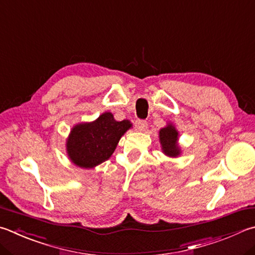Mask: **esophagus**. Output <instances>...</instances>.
I'll return each instance as SVG.
<instances>
[{"label": "esophagus", "mask_w": 255, "mask_h": 255, "mask_svg": "<svg viewBox=\"0 0 255 255\" xmlns=\"http://www.w3.org/2000/svg\"><path fill=\"white\" fill-rule=\"evenodd\" d=\"M135 127H136L137 131H145L146 128H147V123L145 122V120L138 119V120H136V123H135Z\"/></svg>", "instance_id": "1"}]
</instances>
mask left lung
<instances>
[{
  "instance_id": "left-lung-1",
  "label": "left lung",
  "mask_w": 255,
  "mask_h": 255,
  "mask_svg": "<svg viewBox=\"0 0 255 255\" xmlns=\"http://www.w3.org/2000/svg\"><path fill=\"white\" fill-rule=\"evenodd\" d=\"M158 135L161 151L166 156L175 158L182 154V148L178 145L179 133L173 123H167L165 127L159 129Z\"/></svg>"
}]
</instances>
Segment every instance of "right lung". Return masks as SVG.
<instances>
[{"label":"right lung","mask_w":255,"mask_h":255,"mask_svg":"<svg viewBox=\"0 0 255 255\" xmlns=\"http://www.w3.org/2000/svg\"><path fill=\"white\" fill-rule=\"evenodd\" d=\"M132 128L129 120L117 122L109 112L94 122L75 125L67 138V155L81 168H94L107 160L125 132Z\"/></svg>","instance_id":"right-lung-1"}]
</instances>
